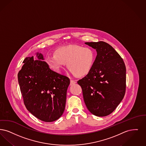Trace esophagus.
Here are the masks:
<instances>
[{"instance_id":"esophagus-1","label":"esophagus","mask_w":146,"mask_h":146,"mask_svg":"<svg viewBox=\"0 0 146 146\" xmlns=\"http://www.w3.org/2000/svg\"><path fill=\"white\" fill-rule=\"evenodd\" d=\"M76 83V81H75V80H70V86H71V85H72V84H75Z\"/></svg>"}]
</instances>
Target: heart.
Segmentation results:
<instances>
[{
    "label": "heart",
    "instance_id": "heart-1",
    "mask_svg": "<svg viewBox=\"0 0 146 146\" xmlns=\"http://www.w3.org/2000/svg\"><path fill=\"white\" fill-rule=\"evenodd\" d=\"M48 56L45 62L52 70L60 72L66 64L69 71L77 76H85L92 70L95 60L94 52L88 47L72 44L63 47Z\"/></svg>",
    "mask_w": 146,
    "mask_h": 146
}]
</instances>
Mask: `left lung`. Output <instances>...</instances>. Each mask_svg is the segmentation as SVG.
<instances>
[{
	"mask_svg": "<svg viewBox=\"0 0 146 146\" xmlns=\"http://www.w3.org/2000/svg\"><path fill=\"white\" fill-rule=\"evenodd\" d=\"M96 50L93 68L78 84L89 112L98 117L111 114L123 100L126 88V68L114 48L104 41L85 42Z\"/></svg>",
	"mask_w": 146,
	"mask_h": 146,
	"instance_id": "obj_1",
	"label": "left lung"
}]
</instances>
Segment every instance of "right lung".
<instances>
[{
  "instance_id": "right-lung-1",
  "label": "right lung",
  "mask_w": 146,
  "mask_h": 146,
  "mask_svg": "<svg viewBox=\"0 0 146 146\" xmlns=\"http://www.w3.org/2000/svg\"><path fill=\"white\" fill-rule=\"evenodd\" d=\"M27 57L18 74L20 90L25 107L41 121L52 122L63 114L70 80L51 70L42 53Z\"/></svg>"
}]
</instances>
